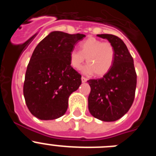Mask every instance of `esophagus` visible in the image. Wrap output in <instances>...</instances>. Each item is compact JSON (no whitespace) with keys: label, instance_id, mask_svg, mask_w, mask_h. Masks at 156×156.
Listing matches in <instances>:
<instances>
[{"label":"esophagus","instance_id":"1","mask_svg":"<svg viewBox=\"0 0 156 156\" xmlns=\"http://www.w3.org/2000/svg\"><path fill=\"white\" fill-rule=\"evenodd\" d=\"M81 80H82L83 83H85V82H87V78H85L84 76H82L81 77Z\"/></svg>","mask_w":156,"mask_h":156}]
</instances>
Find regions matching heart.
<instances>
[{
	"label": "heart",
	"instance_id": "1",
	"mask_svg": "<svg viewBox=\"0 0 156 156\" xmlns=\"http://www.w3.org/2000/svg\"><path fill=\"white\" fill-rule=\"evenodd\" d=\"M80 51H73L69 55L71 66L76 70L83 68L86 62L87 66L84 72L98 76L105 75L112 67L115 59V48L108 42H103L101 40L89 37L79 44Z\"/></svg>",
	"mask_w": 156,
	"mask_h": 156
}]
</instances>
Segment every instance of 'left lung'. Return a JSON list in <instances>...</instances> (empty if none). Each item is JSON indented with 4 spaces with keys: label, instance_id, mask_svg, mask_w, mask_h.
Wrapping results in <instances>:
<instances>
[{
    "label": "left lung",
    "instance_id": "obj_1",
    "mask_svg": "<svg viewBox=\"0 0 156 156\" xmlns=\"http://www.w3.org/2000/svg\"><path fill=\"white\" fill-rule=\"evenodd\" d=\"M115 48V59L108 73L87 80L90 87L88 108L94 117L105 122L118 120L129 111L134 100L137 74L133 59L124 42L112 34H98Z\"/></svg>",
    "mask_w": 156,
    "mask_h": 156
}]
</instances>
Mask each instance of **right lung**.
<instances>
[{"mask_svg":"<svg viewBox=\"0 0 156 156\" xmlns=\"http://www.w3.org/2000/svg\"><path fill=\"white\" fill-rule=\"evenodd\" d=\"M84 34L53 31L37 44L23 85L26 104L34 116L51 120L62 116L69 98L81 84V76L69 62V55Z\"/></svg>","mask_w":156,"mask_h":156,"instance_id":"obj_1","label":"right lung"}]
</instances>
